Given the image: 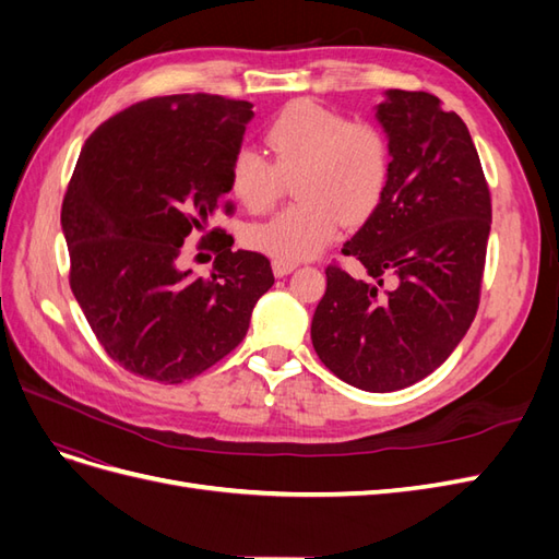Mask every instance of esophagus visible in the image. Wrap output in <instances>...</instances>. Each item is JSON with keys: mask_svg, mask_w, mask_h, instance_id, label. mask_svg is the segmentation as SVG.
<instances>
[{"mask_svg": "<svg viewBox=\"0 0 559 559\" xmlns=\"http://www.w3.org/2000/svg\"><path fill=\"white\" fill-rule=\"evenodd\" d=\"M292 270H296V263H294V261H280V259L273 261V273H275V277L289 275Z\"/></svg>", "mask_w": 559, "mask_h": 559, "instance_id": "obj_1", "label": "esophagus"}]
</instances>
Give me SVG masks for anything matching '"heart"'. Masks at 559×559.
<instances>
[{"mask_svg": "<svg viewBox=\"0 0 559 559\" xmlns=\"http://www.w3.org/2000/svg\"><path fill=\"white\" fill-rule=\"evenodd\" d=\"M270 160L240 148L228 167V189L249 212L275 207L282 179L294 177L296 205L245 230V242L280 261H302L324 249L343 224L373 212L392 177V142L368 121L310 99L286 105L263 132Z\"/></svg>", "mask_w": 559, "mask_h": 559, "instance_id": "b5f03b06", "label": "heart"}]
</instances>
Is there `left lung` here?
<instances>
[{"instance_id":"1","label":"left lung","mask_w":559,"mask_h":559,"mask_svg":"<svg viewBox=\"0 0 559 559\" xmlns=\"http://www.w3.org/2000/svg\"><path fill=\"white\" fill-rule=\"evenodd\" d=\"M378 121L392 177L366 224L343 245L373 282L326 267L312 345L333 376L364 392L427 378L478 312L492 200L466 123L425 91H386ZM393 275V289L383 277Z\"/></svg>"}]
</instances>
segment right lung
Here are the masks:
<instances>
[{
  "label": "right lung",
  "mask_w": 559,
  "mask_h": 559,
  "mask_svg": "<svg viewBox=\"0 0 559 559\" xmlns=\"http://www.w3.org/2000/svg\"><path fill=\"white\" fill-rule=\"evenodd\" d=\"M253 105L222 95L148 97L118 111L81 148L62 200L70 286L97 343L144 380L179 384L242 343L275 284L259 251L212 228ZM215 251L210 278L179 271L186 239Z\"/></svg>",
  "instance_id": "obj_1"
}]
</instances>
